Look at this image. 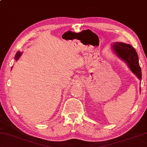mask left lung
<instances>
[{"label": "left lung", "mask_w": 147, "mask_h": 147, "mask_svg": "<svg viewBox=\"0 0 147 147\" xmlns=\"http://www.w3.org/2000/svg\"><path fill=\"white\" fill-rule=\"evenodd\" d=\"M112 49L117 56L127 63L132 73L140 80L142 79V70L136 50L129 44L121 42L114 43L112 45Z\"/></svg>", "instance_id": "left-lung-1"}]
</instances>
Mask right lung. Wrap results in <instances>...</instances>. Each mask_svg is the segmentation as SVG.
Returning <instances> with one entry per match:
<instances>
[{"label": "right lung", "instance_id": "obj_1", "mask_svg": "<svg viewBox=\"0 0 147 147\" xmlns=\"http://www.w3.org/2000/svg\"><path fill=\"white\" fill-rule=\"evenodd\" d=\"M21 55H22V53L20 52H17V53L16 54V55H15V59H16V61H17L19 58H20V57L21 56Z\"/></svg>", "mask_w": 147, "mask_h": 147}]
</instances>
